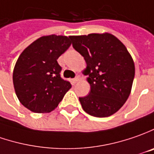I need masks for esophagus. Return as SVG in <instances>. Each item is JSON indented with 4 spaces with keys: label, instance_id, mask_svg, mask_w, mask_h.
I'll return each mask as SVG.
<instances>
[{
    "label": "esophagus",
    "instance_id": "obj_1",
    "mask_svg": "<svg viewBox=\"0 0 154 154\" xmlns=\"http://www.w3.org/2000/svg\"><path fill=\"white\" fill-rule=\"evenodd\" d=\"M79 80H80V77H79V76H77V77H76L75 78H74V79H73V82L76 83V82H78Z\"/></svg>",
    "mask_w": 154,
    "mask_h": 154
}]
</instances>
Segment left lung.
Here are the masks:
<instances>
[{
  "label": "left lung",
  "mask_w": 154,
  "mask_h": 154,
  "mask_svg": "<svg viewBox=\"0 0 154 154\" xmlns=\"http://www.w3.org/2000/svg\"><path fill=\"white\" fill-rule=\"evenodd\" d=\"M72 47L87 64L90 92L79 97L82 109L96 118L118 112L131 91L135 65L125 46L108 33L71 36Z\"/></svg>",
  "instance_id": "8db88e82"
}]
</instances>
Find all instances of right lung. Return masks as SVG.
I'll return each mask as SVG.
<instances>
[{
  "label": "right lung",
  "instance_id": "right-lung-1",
  "mask_svg": "<svg viewBox=\"0 0 154 154\" xmlns=\"http://www.w3.org/2000/svg\"><path fill=\"white\" fill-rule=\"evenodd\" d=\"M71 36L51 35L35 41L15 65L13 80L21 104L33 112H50L72 88L60 77L57 60L71 46Z\"/></svg>",
  "mask_w": 154,
  "mask_h": 154
}]
</instances>
